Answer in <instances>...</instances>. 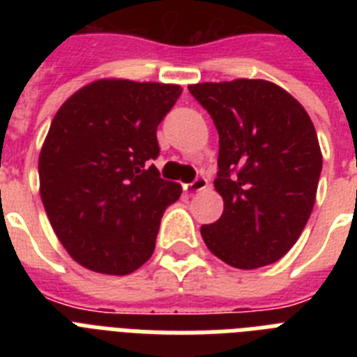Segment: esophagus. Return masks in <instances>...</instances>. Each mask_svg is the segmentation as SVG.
Instances as JSON below:
<instances>
[{
  "label": "esophagus",
  "mask_w": 357,
  "mask_h": 357,
  "mask_svg": "<svg viewBox=\"0 0 357 357\" xmlns=\"http://www.w3.org/2000/svg\"><path fill=\"white\" fill-rule=\"evenodd\" d=\"M207 187V179L202 178V176H198V178L195 179V181H190L189 185H185V189L189 190V192H200V190H204Z\"/></svg>",
  "instance_id": "34e87169"
}]
</instances>
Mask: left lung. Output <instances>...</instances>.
<instances>
[{
	"mask_svg": "<svg viewBox=\"0 0 357 357\" xmlns=\"http://www.w3.org/2000/svg\"><path fill=\"white\" fill-rule=\"evenodd\" d=\"M189 92L218 131L215 189L224 213L202 226L204 243L235 268L276 263L315 204L322 153L310 114L271 81L198 83Z\"/></svg>",
	"mask_w": 357,
	"mask_h": 357,
	"instance_id": "1",
	"label": "left lung"
}]
</instances>
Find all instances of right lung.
<instances>
[{
    "label": "right lung",
    "mask_w": 357,
    "mask_h": 357,
    "mask_svg": "<svg viewBox=\"0 0 357 357\" xmlns=\"http://www.w3.org/2000/svg\"><path fill=\"white\" fill-rule=\"evenodd\" d=\"M181 86L100 79L70 96L38 157L40 196L59 241L85 268L123 276L150 259L181 187L159 176L157 126Z\"/></svg>",
    "instance_id": "obj_1"
}]
</instances>
